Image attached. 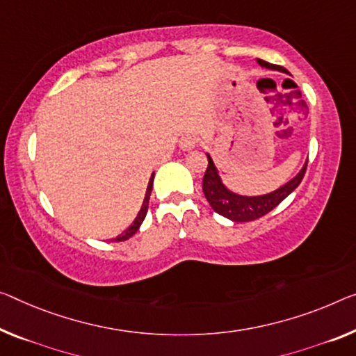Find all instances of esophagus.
I'll return each mask as SVG.
<instances>
[{
    "instance_id": "34e87169",
    "label": "esophagus",
    "mask_w": 356,
    "mask_h": 356,
    "mask_svg": "<svg viewBox=\"0 0 356 356\" xmlns=\"http://www.w3.org/2000/svg\"><path fill=\"white\" fill-rule=\"evenodd\" d=\"M197 141H199V138H197L194 134H186L184 136H181V140H179V147H181L183 151H189L195 147Z\"/></svg>"
}]
</instances>
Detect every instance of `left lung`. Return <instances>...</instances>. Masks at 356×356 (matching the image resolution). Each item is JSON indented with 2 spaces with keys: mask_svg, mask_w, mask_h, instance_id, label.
Wrapping results in <instances>:
<instances>
[{
  "mask_svg": "<svg viewBox=\"0 0 356 356\" xmlns=\"http://www.w3.org/2000/svg\"><path fill=\"white\" fill-rule=\"evenodd\" d=\"M258 63L264 68L278 70L286 73V70L283 67L264 62V60L261 58H258ZM207 157H209V167H207L204 179H202L204 194L207 197V200H209V204L211 205V209L215 210L218 215H221L235 222L254 221L258 220V218L267 215V213L275 209L282 200H285L286 197L298 188L305 175V168H307V162H305L296 177L289 179V181L286 184H283L282 188L272 191L269 194L240 195L232 193L231 189H227L226 186L222 184L220 173H218V168L215 167V162H213L210 154H207Z\"/></svg>",
  "mask_w": 356,
  "mask_h": 356,
  "instance_id": "left-lung-1",
  "label": "left lung"
}]
</instances>
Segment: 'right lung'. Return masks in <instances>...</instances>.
Masks as SVG:
<instances>
[{
  "label": "right lung",
  "mask_w": 356,
  "mask_h": 356,
  "mask_svg": "<svg viewBox=\"0 0 356 356\" xmlns=\"http://www.w3.org/2000/svg\"><path fill=\"white\" fill-rule=\"evenodd\" d=\"M152 181H154V173L151 175L149 183H147L146 195H145L143 205H141V209H140V211H138V215H136V218L134 220V222L130 224V226H129L127 229H125V231H124L121 235H118V237L114 238V242H124V240H129V238L132 237V235H134V234L140 229L141 222H143L145 216H146V213H147V204H149V195H151V191H152Z\"/></svg>",
  "instance_id": "add662e5"
}]
</instances>
